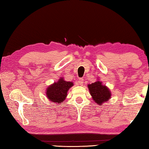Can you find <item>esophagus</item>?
Here are the masks:
<instances>
[{
  "label": "esophagus",
  "mask_w": 149,
  "mask_h": 149,
  "mask_svg": "<svg viewBox=\"0 0 149 149\" xmlns=\"http://www.w3.org/2000/svg\"><path fill=\"white\" fill-rule=\"evenodd\" d=\"M83 79H79L78 81V83L79 85H81V86H83V83H84V81H83Z\"/></svg>",
  "instance_id": "1"
}]
</instances>
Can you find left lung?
<instances>
[{"mask_svg":"<svg viewBox=\"0 0 149 149\" xmlns=\"http://www.w3.org/2000/svg\"><path fill=\"white\" fill-rule=\"evenodd\" d=\"M90 93L95 102L102 106L111 98V92L109 88L104 85L99 79L93 83L88 85Z\"/></svg>","mask_w":149,"mask_h":149,"instance_id":"8db88e82","label":"left lung"}]
</instances>
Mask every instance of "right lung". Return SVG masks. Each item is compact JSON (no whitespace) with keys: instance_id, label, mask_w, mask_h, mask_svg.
<instances>
[{"instance_id":"right-lung-1","label":"right lung","mask_w":149,"mask_h":149,"mask_svg":"<svg viewBox=\"0 0 149 149\" xmlns=\"http://www.w3.org/2000/svg\"><path fill=\"white\" fill-rule=\"evenodd\" d=\"M73 86V82L66 81L63 77H61L58 81L47 88L46 96L50 102L57 104H61L64 102L67 96L68 91Z\"/></svg>"}]
</instances>
